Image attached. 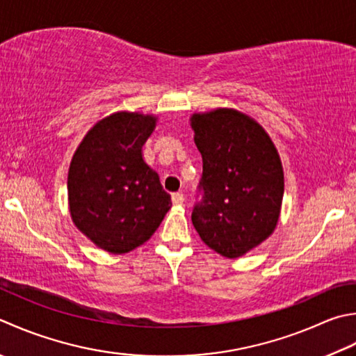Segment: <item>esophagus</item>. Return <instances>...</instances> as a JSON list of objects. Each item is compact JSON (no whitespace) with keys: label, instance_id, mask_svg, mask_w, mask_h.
Segmentation results:
<instances>
[{"label":"esophagus","instance_id":"esophagus-1","mask_svg":"<svg viewBox=\"0 0 356 356\" xmlns=\"http://www.w3.org/2000/svg\"><path fill=\"white\" fill-rule=\"evenodd\" d=\"M171 199H172V204L174 205H182L184 202H185V196L182 193H174L172 196H171Z\"/></svg>","mask_w":356,"mask_h":356}]
</instances>
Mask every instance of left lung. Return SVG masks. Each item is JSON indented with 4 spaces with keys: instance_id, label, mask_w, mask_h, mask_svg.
<instances>
[{
    "instance_id": "obj_1",
    "label": "left lung",
    "mask_w": 356,
    "mask_h": 356,
    "mask_svg": "<svg viewBox=\"0 0 356 356\" xmlns=\"http://www.w3.org/2000/svg\"><path fill=\"white\" fill-rule=\"evenodd\" d=\"M191 128L202 154L193 225L216 253L239 257L266 241L280 219V154L261 124L239 111L194 114Z\"/></svg>"
}]
</instances>
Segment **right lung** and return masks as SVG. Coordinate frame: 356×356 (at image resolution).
Masks as SVG:
<instances>
[{
  "label": "right lung",
  "instance_id": "1",
  "mask_svg": "<svg viewBox=\"0 0 356 356\" xmlns=\"http://www.w3.org/2000/svg\"><path fill=\"white\" fill-rule=\"evenodd\" d=\"M154 128L152 115H109L88 132L71 162L67 194L74 224L109 253L140 247L171 208L159 174L142 157Z\"/></svg>",
  "mask_w": 356,
  "mask_h": 356
}]
</instances>
